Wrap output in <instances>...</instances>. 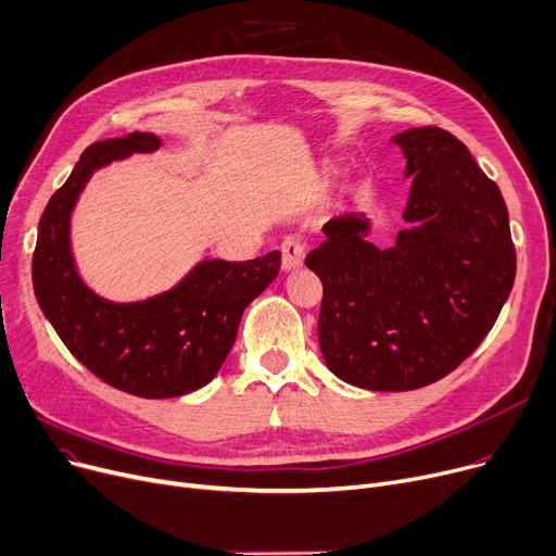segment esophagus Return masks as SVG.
Masks as SVG:
<instances>
[{
  "instance_id": "34e87169",
  "label": "esophagus",
  "mask_w": 556,
  "mask_h": 556,
  "mask_svg": "<svg viewBox=\"0 0 556 556\" xmlns=\"http://www.w3.org/2000/svg\"><path fill=\"white\" fill-rule=\"evenodd\" d=\"M305 242L299 240V238H287L282 244H280V251H282V269L285 271H293L299 269L303 265L305 260Z\"/></svg>"
}]
</instances>
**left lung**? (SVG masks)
I'll return each mask as SVG.
<instances>
[{
  "label": "left lung",
  "instance_id": "8db88e82",
  "mask_svg": "<svg viewBox=\"0 0 556 556\" xmlns=\"http://www.w3.org/2000/svg\"><path fill=\"white\" fill-rule=\"evenodd\" d=\"M406 156L408 228L390 249L368 242L364 213L323 226L305 265L323 282L318 345L345 383L397 393L458 368L494 328L516 276L498 186L440 127L393 137Z\"/></svg>",
  "mask_w": 556,
  "mask_h": 556
}]
</instances>
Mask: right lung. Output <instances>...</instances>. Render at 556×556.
<instances>
[{"mask_svg":"<svg viewBox=\"0 0 556 556\" xmlns=\"http://www.w3.org/2000/svg\"><path fill=\"white\" fill-rule=\"evenodd\" d=\"M161 139L135 132L89 146L53 192L33 253L40 309L78 362L98 379L146 400H168L206 386L231 352L240 318L280 269V251L247 263L202 260L173 289L137 303H114L89 289L72 253V211L89 177Z\"/></svg>","mask_w":556,"mask_h":556,"instance_id":"1","label":"right lung"}]
</instances>
